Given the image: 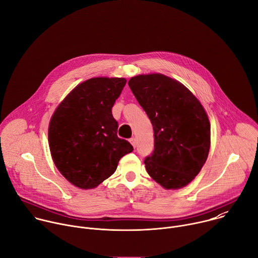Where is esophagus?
<instances>
[{"label": "esophagus", "mask_w": 258, "mask_h": 258, "mask_svg": "<svg viewBox=\"0 0 258 258\" xmlns=\"http://www.w3.org/2000/svg\"><path fill=\"white\" fill-rule=\"evenodd\" d=\"M130 143L133 145V147H136V144H137V142H136V139H135L134 137L130 139Z\"/></svg>", "instance_id": "esophagus-1"}]
</instances>
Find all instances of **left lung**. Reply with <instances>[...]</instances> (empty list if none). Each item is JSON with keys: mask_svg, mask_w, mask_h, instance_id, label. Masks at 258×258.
Returning a JSON list of instances; mask_svg holds the SVG:
<instances>
[{"mask_svg": "<svg viewBox=\"0 0 258 258\" xmlns=\"http://www.w3.org/2000/svg\"><path fill=\"white\" fill-rule=\"evenodd\" d=\"M129 87L154 131V150L144 161L148 175L168 190L187 186L201 171L211 148V123L198 98L161 73L131 77Z\"/></svg>", "mask_w": 258, "mask_h": 258, "instance_id": "left-lung-1", "label": "left lung"}]
</instances>
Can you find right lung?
<instances>
[{
	"label": "right lung",
	"mask_w": 258,
	"mask_h": 258,
	"mask_svg": "<svg viewBox=\"0 0 258 258\" xmlns=\"http://www.w3.org/2000/svg\"><path fill=\"white\" fill-rule=\"evenodd\" d=\"M127 80L94 77L79 83L60 102L48 124V145L59 172L80 189L111 177L133 146L117 136L112 108Z\"/></svg>",
	"instance_id": "1"
}]
</instances>
